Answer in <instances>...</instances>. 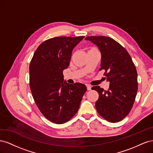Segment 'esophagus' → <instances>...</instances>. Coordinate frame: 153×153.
I'll return each mask as SVG.
<instances>
[{
    "label": "esophagus",
    "instance_id": "esophagus-1",
    "mask_svg": "<svg viewBox=\"0 0 153 153\" xmlns=\"http://www.w3.org/2000/svg\"><path fill=\"white\" fill-rule=\"evenodd\" d=\"M86 86H87V90H91V85H89V84H86Z\"/></svg>",
    "mask_w": 153,
    "mask_h": 153
}]
</instances>
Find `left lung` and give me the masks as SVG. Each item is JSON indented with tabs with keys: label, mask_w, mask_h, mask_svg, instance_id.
<instances>
[{
	"label": "left lung",
	"mask_w": 153,
	"mask_h": 153,
	"mask_svg": "<svg viewBox=\"0 0 153 153\" xmlns=\"http://www.w3.org/2000/svg\"><path fill=\"white\" fill-rule=\"evenodd\" d=\"M85 40L96 45L100 50L101 68L105 69L107 91L100 86L92 89L99 93L96 102L98 114L106 121L117 123L129 113L135 101L138 89L137 72L131 57L123 47L106 36H88Z\"/></svg>",
	"instance_id": "8db88e82"
}]
</instances>
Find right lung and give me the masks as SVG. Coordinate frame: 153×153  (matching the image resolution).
Wrapping results in <instances>:
<instances>
[{
    "instance_id": "1",
    "label": "right lung",
    "mask_w": 153,
    "mask_h": 153,
    "mask_svg": "<svg viewBox=\"0 0 153 153\" xmlns=\"http://www.w3.org/2000/svg\"><path fill=\"white\" fill-rule=\"evenodd\" d=\"M84 38L56 37L37 48L29 66L30 88L40 112L51 122L63 124L77 112L87 91L81 83L64 81L63 71L69 65L73 48Z\"/></svg>"
}]
</instances>
